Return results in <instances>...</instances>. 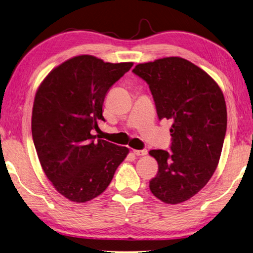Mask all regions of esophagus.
I'll return each instance as SVG.
<instances>
[{"label": "esophagus", "instance_id": "obj_1", "mask_svg": "<svg viewBox=\"0 0 253 253\" xmlns=\"http://www.w3.org/2000/svg\"><path fill=\"white\" fill-rule=\"evenodd\" d=\"M133 153H134L135 155H146L147 151L146 150H133Z\"/></svg>", "mask_w": 253, "mask_h": 253}]
</instances>
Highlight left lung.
I'll use <instances>...</instances> for the list:
<instances>
[{"mask_svg":"<svg viewBox=\"0 0 253 253\" xmlns=\"http://www.w3.org/2000/svg\"><path fill=\"white\" fill-rule=\"evenodd\" d=\"M132 73L149 84L160 120L173 121L169 152L150 151L159 163L150 189L166 204L183 203L216 170L227 130L225 98L211 76L179 57L139 64Z\"/></svg>","mask_w":253,"mask_h":253,"instance_id":"1","label":"left lung"}]
</instances>
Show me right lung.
<instances>
[{
    "label": "right lung",
    "instance_id": "right-lung-1",
    "mask_svg": "<svg viewBox=\"0 0 253 253\" xmlns=\"http://www.w3.org/2000/svg\"><path fill=\"white\" fill-rule=\"evenodd\" d=\"M133 63L74 57L50 71L38 88L32 135L41 165L57 192L84 203L103 193L128 149L97 140L104 97Z\"/></svg>",
    "mask_w": 253,
    "mask_h": 253
}]
</instances>
